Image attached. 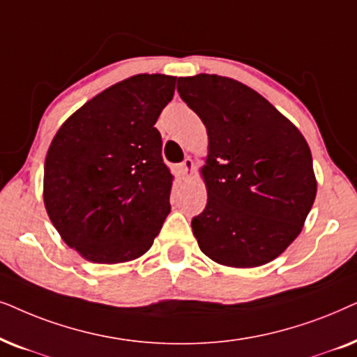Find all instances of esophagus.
Here are the masks:
<instances>
[{"mask_svg": "<svg viewBox=\"0 0 357 357\" xmlns=\"http://www.w3.org/2000/svg\"><path fill=\"white\" fill-rule=\"evenodd\" d=\"M192 168H194V161L191 156H188V158H184L183 163L179 165V173H181L183 178H189L192 173Z\"/></svg>", "mask_w": 357, "mask_h": 357, "instance_id": "1", "label": "esophagus"}]
</instances>
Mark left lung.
I'll return each mask as SVG.
<instances>
[{
	"mask_svg": "<svg viewBox=\"0 0 357 357\" xmlns=\"http://www.w3.org/2000/svg\"><path fill=\"white\" fill-rule=\"evenodd\" d=\"M178 93L208 135L207 206L192 218L199 248L218 264L256 268L302 231L317 196L312 153L294 123L236 79L196 75Z\"/></svg>",
	"mask_w": 357,
	"mask_h": 357,
	"instance_id": "left-lung-1",
	"label": "left lung"
}]
</instances>
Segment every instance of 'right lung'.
I'll list each match as a JSON object with an SVG mask.
<instances>
[{
	"label": "right lung",
	"mask_w": 357,
	"mask_h": 357,
	"mask_svg": "<svg viewBox=\"0 0 357 357\" xmlns=\"http://www.w3.org/2000/svg\"><path fill=\"white\" fill-rule=\"evenodd\" d=\"M176 76L135 75L66 119L47 151L44 202L61 238L93 263L139 258L171 211L173 174L155 127Z\"/></svg>",
	"instance_id": "add662e5"
}]
</instances>
